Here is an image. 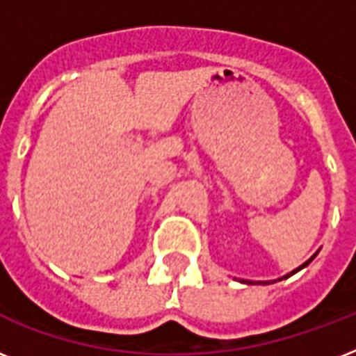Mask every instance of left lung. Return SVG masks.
Segmentation results:
<instances>
[{
  "label": "left lung",
  "mask_w": 356,
  "mask_h": 356,
  "mask_svg": "<svg viewBox=\"0 0 356 356\" xmlns=\"http://www.w3.org/2000/svg\"><path fill=\"white\" fill-rule=\"evenodd\" d=\"M316 254H318V253H316ZM316 254H314V257H316ZM314 257H310V259H309V260H307V262H303V264L299 266L298 270H293V271H292V273H288V275H284V277H282V279H286V277L293 275V273H296V271H299V270H303L305 266H309V264H310V262H312V259H314ZM282 279H279V281H282ZM242 282H245V284H257V282H253V281H242ZM259 284H270V282H259Z\"/></svg>",
  "instance_id": "obj_1"
}]
</instances>
